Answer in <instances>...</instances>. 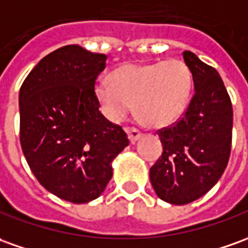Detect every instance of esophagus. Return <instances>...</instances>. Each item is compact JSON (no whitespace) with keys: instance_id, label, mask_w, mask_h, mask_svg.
<instances>
[{"instance_id":"obj_1","label":"esophagus","mask_w":248,"mask_h":248,"mask_svg":"<svg viewBox=\"0 0 248 248\" xmlns=\"http://www.w3.org/2000/svg\"><path fill=\"white\" fill-rule=\"evenodd\" d=\"M127 135H128V139H129V141L134 144V143H136V141L140 139L141 134L136 129V128H127Z\"/></svg>"}]
</instances>
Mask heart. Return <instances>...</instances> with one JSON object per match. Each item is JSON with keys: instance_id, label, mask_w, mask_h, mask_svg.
Listing matches in <instances>:
<instances>
[{"instance_id": "b5f03b06", "label": "heart", "mask_w": 248, "mask_h": 248, "mask_svg": "<svg viewBox=\"0 0 248 248\" xmlns=\"http://www.w3.org/2000/svg\"><path fill=\"white\" fill-rule=\"evenodd\" d=\"M110 81L94 86L95 101L112 123L136 109L139 120L154 129L173 125L185 113L193 90L190 69L178 59L125 63L112 71Z\"/></svg>"}]
</instances>
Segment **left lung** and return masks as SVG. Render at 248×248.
Returning <instances> with one entry per match:
<instances>
[{
	"mask_svg": "<svg viewBox=\"0 0 248 248\" xmlns=\"http://www.w3.org/2000/svg\"><path fill=\"white\" fill-rule=\"evenodd\" d=\"M194 95L185 114L160 131L163 153L150 169V181L160 200L173 205L196 201L224 173L232 140V105L216 70L190 51L184 52Z\"/></svg>",
	"mask_w": 248,
	"mask_h": 248,
	"instance_id": "1",
	"label": "left lung"
}]
</instances>
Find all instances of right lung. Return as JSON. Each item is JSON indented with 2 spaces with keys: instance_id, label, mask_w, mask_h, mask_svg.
<instances>
[{
  "instance_id": "obj_1",
  "label": "right lung",
  "mask_w": 248,
  "mask_h": 248,
  "mask_svg": "<svg viewBox=\"0 0 248 248\" xmlns=\"http://www.w3.org/2000/svg\"><path fill=\"white\" fill-rule=\"evenodd\" d=\"M105 64L104 54L64 46L36 64L18 94L20 141L31 171L49 193L74 204L101 196L114 158L129 144L95 101Z\"/></svg>"
}]
</instances>
